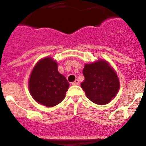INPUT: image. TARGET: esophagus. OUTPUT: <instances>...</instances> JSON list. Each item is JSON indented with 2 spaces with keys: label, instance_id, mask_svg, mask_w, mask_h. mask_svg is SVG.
<instances>
[{
  "label": "esophagus",
  "instance_id": "34e87169",
  "mask_svg": "<svg viewBox=\"0 0 146 146\" xmlns=\"http://www.w3.org/2000/svg\"><path fill=\"white\" fill-rule=\"evenodd\" d=\"M80 82H79V80H75L73 82H72V84L73 85V86H76V85H78L79 84Z\"/></svg>",
  "mask_w": 146,
  "mask_h": 146
}]
</instances>
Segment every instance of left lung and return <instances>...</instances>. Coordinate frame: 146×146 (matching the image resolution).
Wrapping results in <instances>:
<instances>
[{
	"mask_svg": "<svg viewBox=\"0 0 146 146\" xmlns=\"http://www.w3.org/2000/svg\"><path fill=\"white\" fill-rule=\"evenodd\" d=\"M82 73L85 80L81 83V87L91 102L101 105L106 104L115 96L119 88V80L108 62L99 60L86 64Z\"/></svg>",
	"mask_w": 146,
	"mask_h": 146,
	"instance_id": "8db88e82",
	"label": "left lung"
}]
</instances>
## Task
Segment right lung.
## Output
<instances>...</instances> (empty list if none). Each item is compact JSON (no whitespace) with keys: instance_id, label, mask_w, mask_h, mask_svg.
Here are the masks:
<instances>
[{"instance_id":"obj_1","label":"right lung","mask_w":146,"mask_h":146,"mask_svg":"<svg viewBox=\"0 0 146 146\" xmlns=\"http://www.w3.org/2000/svg\"><path fill=\"white\" fill-rule=\"evenodd\" d=\"M69 83L58 71L57 63L50 58L39 60L29 80V91L33 99L46 107H53L64 99Z\"/></svg>"}]
</instances>
